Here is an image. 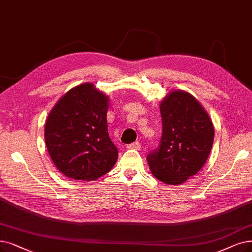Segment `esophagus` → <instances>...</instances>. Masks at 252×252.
<instances>
[{"instance_id": "1", "label": "esophagus", "mask_w": 252, "mask_h": 252, "mask_svg": "<svg viewBox=\"0 0 252 252\" xmlns=\"http://www.w3.org/2000/svg\"><path fill=\"white\" fill-rule=\"evenodd\" d=\"M127 149H132V150H140V144L138 142H134L132 144H129L127 146Z\"/></svg>"}]
</instances>
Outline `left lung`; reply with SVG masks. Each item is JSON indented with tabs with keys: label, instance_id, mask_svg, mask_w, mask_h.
<instances>
[{
	"label": "left lung",
	"instance_id": "left-lung-1",
	"mask_svg": "<svg viewBox=\"0 0 252 252\" xmlns=\"http://www.w3.org/2000/svg\"><path fill=\"white\" fill-rule=\"evenodd\" d=\"M162 135L147 156L152 174L169 185L184 183L204 166L212 149L214 127L197 100L187 92L169 93L160 104Z\"/></svg>",
	"mask_w": 252,
	"mask_h": 252
}]
</instances>
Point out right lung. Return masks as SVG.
Returning a JSON list of instances; mask_svg holds the SVG:
<instances>
[{"instance_id": "right-lung-1", "label": "right lung", "mask_w": 252, "mask_h": 252, "mask_svg": "<svg viewBox=\"0 0 252 252\" xmlns=\"http://www.w3.org/2000/svg\"><path fill=\"white\" fill-rule=\"evenodd\" d=\"M108 97L92 84L68 91L49 113L44 129L47 151L66 177L90 181L107 174L118 149L107 130Z\"/></svg>"}]
</instances>
